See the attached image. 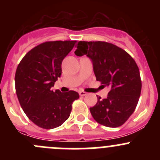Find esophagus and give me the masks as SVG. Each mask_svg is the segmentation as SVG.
Instances as JSON below:
<instances>
[{
	"mask_svg": "<svg viewBox=\"0 0 160 160\" xmlns=\"http://www.w3.org/2000/svg\"><path fill=\"white\" fill-rule=\"evenodd\" d=\"M79 94H80L81 97H83V96H85V95L88 94V93H87L86 92H84V91H80V92H79Z\"/></svg>",
	"mask_w": 160,
	"mask_h": 160,
	"instance_id": "esophagus-1",
	"label": "esophagus"
}]
</instances>
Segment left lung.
<instances>
[{
    "label": "left lung",
    "instance_id": "left-lung-1",
    "mask_svg": "<svg viewBox=\"0 0 160 160\" xmlns=\"http://www.w3.org/2000/svg\"><path fill=\"white\" fill-rule=\"evenodd\" d=\"M75 54L92 60L96 80L111 88L108 98L90 108L98 123L110 128L123 125L135 110L141 94L139 70L133 58L122 48L107 42L80 41Z\"/></svg>",
    "mask_w": 160,
    "mask_h": 160
}]
</instances>
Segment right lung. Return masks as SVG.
<instances>
[{
  "label": "right lung",
  "instance_id": "obj_1",
  "mask_svg": "<svg viewBox=\"0 0 160 160\" xmlns=\"http://www.w3.org/2000/svg\"><path fill=\"white\" fill-rule=\"evenodd\" d=\"M77 41H49L26 53L15 72V90L27 117L45 129L57 128L70 117L72 104L80 96L52 88L62 73V62Z\"/></svg>",
  "mask_w": 160,
  "mask_h": 160
}]
</instances>
